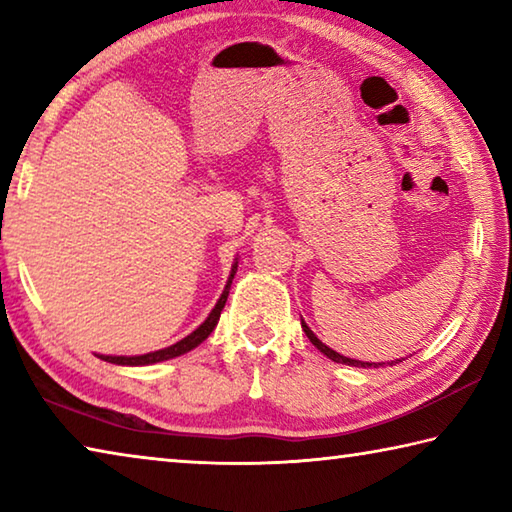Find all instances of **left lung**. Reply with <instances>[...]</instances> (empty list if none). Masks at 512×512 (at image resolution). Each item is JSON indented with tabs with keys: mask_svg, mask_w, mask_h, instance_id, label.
I'll return each mask as SVG.
<instances>
[{
	"mask_svg": "<svg viewBox=\"0 0 512 512\" xmlns=\"http://www.w3.org/2000/svg\"><path fill=\"white\" fill-rule=\"evenodd\" d=\"M302 329H305V334H307V339L316 345V348L325 354L327 359H332V361H336V363H345V366H357V368H370L372 363H368V361H357V359H348V357H343V354H339V352H334L332 348H327V345L318 339V336L311 332V329L307 327V323L305 320H302ZM397 361H402V359H397ZM395 361V363H397ZM377 366V363H375Z\"/></svg>",
	"mask_w": 512,
	"mask_h": 512,
	"instance_id": "left-lung-1",
	"label": "left lung"
}]
</instances>
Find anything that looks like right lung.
I'll list each match as a JSON object with an SVG mask.
<instances>
[{"label": "right lung", "mask_w": 512, "mask_h": 512, "mask_svg": "<svg viewBox=\"0 0 512 512\" xmlns=\"http://www.w3.org/2000/svg\"><path fill=\"white\" fill-rule=\"evenodd\" d=\"M237 264L239 262L232 264L228 284H225L221 298L214 305V309L210 311V316H207L203 323L194 329L192 334L185 336L183 341L173 343V345H169V348H164V350H155V352H149V354H137V357H112V354H97V357L103 359V361H108V363H117V366H151V363L167 361V359H173V357H180V354H185L189 350H194L196 345H201L207 339V336L212 334V329L216 327V323H219V316H221V311L225 307V300H228V293H230L232 277H235V273H237Z\"/></svg>", "instance_id": "right-lung-1"}]
</instances>
